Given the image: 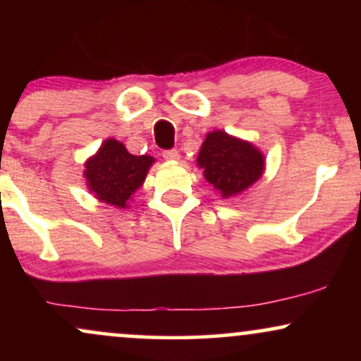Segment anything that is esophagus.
<instances>
[{
  "label": "esophagus",
  "instance_id": "esophagus-1",
  "mask_svg": "<svg viewBox=\"0 0 361 361\" xmlns=\"http://www.w3.org/2000/svg\"><path fill=\"white\" fill-rule=\"evenodd\" d=\"M163 157L166 161H176L180 159V152L176 149H168V151H163Z\"/></svg>",
  "mask_w": 361,
  "mask_h": 361
}]
</instances>
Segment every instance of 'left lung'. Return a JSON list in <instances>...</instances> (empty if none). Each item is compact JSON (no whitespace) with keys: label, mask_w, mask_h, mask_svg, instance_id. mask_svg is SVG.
I'll return each instance as SVG.
<instances>
[{"label":"left lung","mask_w":361,"mask_h":361,"mask_svg":"<svg viewBox=\"0 0 361 361\" xmlns=\"http://www.w3.org/2000/svg\"><path fill=\"white\" fill-rule=\"evenodd\" d=\"M197 163L204 168L205 180L222 198L243 193L259 180L264 169V157L258 149L222 130L207 134Z\"/></svg>","instance_id":"8db88e82"}]
</instances>
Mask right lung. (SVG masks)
Instances as JSON below:
<instances>
[{
	"instance_id": "obj_1",
	"label": "right lung",
	"mask_w": 361,
	"mask_h": 361,
	"mask_svg": "<svg viewBox=\"0 0 361 361\" xmlns=\"http://www.w3.org/2000/svg\"><path fill=\"white\" fill-rule=\"evenodd\" d=\"M152 163L151 156H134L122 142L106 139L97 154L86 161V183L98 200L126 209L135 190L142 186Z\"/></svg>"
}]
</instances>
